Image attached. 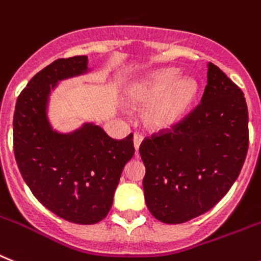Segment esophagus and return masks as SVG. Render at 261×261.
Listing matches in <instances>:
<instances>
[{
    "mask_svg": "<svg viewBox=\"0 0 261 261\" xmlns=\"http://www.w3.org/2000/svg\"><path fill=\"white\" fill-rule=\"evenodd\" d=\"M142 141H143V134L141 133H135L134 134V146H135V150L138 151L139 146H141Z\"/></svg>",
    "mask_w": 261,
    "mask_h": 261,
    "instance_id": "1",
    "label": "esophagus"
}]
</instances>
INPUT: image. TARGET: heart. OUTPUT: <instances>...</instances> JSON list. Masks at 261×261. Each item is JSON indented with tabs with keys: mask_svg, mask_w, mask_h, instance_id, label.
<instances>
[{
	"mask_svg": "<svg viewBox=\"0 0 261 261\" xmlns=\"http://www.w3.org/2000/svg\"><path fill=\"white\" fill-rule=\"evenodd\" d=\"M176 76L175 69L158 70L128 93V102L134 106L150 103L146 111V122L152 128L161 130L176 123L196 93L194 81L185 78L174 83Z\"/></svg>",
	"mask_w": 261,
	"mask_h": 261,
	"instance_id": "1",
	"label": "heart"
}]
</instances>
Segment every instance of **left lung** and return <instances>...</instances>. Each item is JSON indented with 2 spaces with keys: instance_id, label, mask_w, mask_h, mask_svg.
<instances>
[{
  "instance_id": "obj_1",
  "label": "left lung",
  "mask_w": 261,
  "mask_h": 261,
  "mask_svg": "<svg viewBox=\"0 0 261 261\" xmlns=\"http://www.w3.org/2000/svg\"><path fill=\"white\" fill-rule=\"evenodd\" d=\"M248 144L244 94L208 62L200 103L139 146L151 215L166 224H180L210 211L238 179Z\"/></svg>"
}]
</instances>
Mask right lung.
I'll use <instances>...</instances> for the list:
<instances>
[{"instance_id": "1", "label": "right lung", "mask_w": 261, "mask_h": 261, "mask_svg": "<svg viewBox=\"0 0 261 261\" xmlns=\"http://www.w3.org/2000/svg\"><path fill=\"white\" fill-rule=\"evenodd\" d=\"M86 70V56L60 58L43 67L18 95L13 118V148L23 180L41 204L75 224L106 218L124 164L135 152L133 134L114 139L99 126L86 124L61 135L47 123L50 87Z\"/></svg>"}]
</instances>
